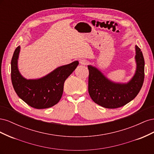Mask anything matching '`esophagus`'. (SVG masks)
Returning <instances> with one entry per match:
<instances>
[{"mask_svg": "<svg viewBox=\"0 0 154 154\" xmlns=\"http://www.w3.org/2000/svg\"><path fill=\"white\" fill-rule=\"evenodd\" d=\"M80 63L81 65H83V66H85V65H87L88 63V61L85 59H82L80 60Z\"/></svg>", "mask_w": 154, "mask_h": 154, "instance_id": "obj_1", "label": "esophagus"}]
</instances>
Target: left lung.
<instances>
[{
	"instance_id": "1",
	"label": "left lung",
	"mask_w": 154,
	"mask_h": 154,
	"mask_svg": "<svg viewBox=\"0 0 154 154\" xmlns=\"http://www.w3.org/2000/svg\"><path fill=\"white\" fill-rule=\"evenodd\" d=\"M136 68L134 76L125 83L110 80L100 70L88 65V90L94 103L106 109L123 106L133 100L140 91L144 78V60L141 49L135 46Z\"/></svg>"
}]
</instances>
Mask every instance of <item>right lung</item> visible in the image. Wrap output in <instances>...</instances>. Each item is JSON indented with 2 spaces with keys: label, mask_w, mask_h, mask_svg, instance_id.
<instances>
[{
  "label": "right lung",
  "mask_w": 154,
  "mask_h": 154,
  "mask_svg": "<svg viewBox=\"0 0 154 154\" xmlns=\"http://www.w3.org/2000/svg\"><path fill=\"white\" fill-rule=\"evenodd\" d=\"M20 46L13 53L11 62V82L17 94L26 103L37 109H48L61 99L63 85L79 64L78 61L58 67L40 78L27 79L19 71L18 60Z\"/></svg>",
  "instance_id": "1"
}]
</instances>
